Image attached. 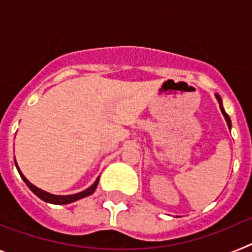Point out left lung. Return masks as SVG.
Instances as JSON below:
<instances>
[{"instance_id":"8db88e82","label":"left lung","mask_w":252,"mask_h":252,"mask_svg":"<svg viewBox=\"0 0 252 252\" xmlns=\"http://www.w3.org/2000/svg\"><path fill=\"white\" fill-rule=\"evenodd\" d=\"M216 97H217V99H218V103H220V108H221V111H222V115L224 116V119H226V122H227V125H228V127H231V120H230V117H228V115H227L226 112H224V110H223V106H222V99H221V97H220V95H216Z\"/></svg>"}]
</instances>
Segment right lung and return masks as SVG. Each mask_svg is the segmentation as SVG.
I'll return each mask as SVG.
<instances>
[{"mask_svg": "<svg viewBox=\"0 0 252 252\" xmlns=\"http://www.w3.org/2000/svg\"><path fill=\"white\" fill-rule=\"evenodd\" d=\"M15 165H16L17 170H19L20 177H21L22 180L25 182L26 186H28L29 188H30L31 192L34 193V194H36L37 197H39L40 199H43L44 202H48V203H53V204H68V203H72V202L78 201V199H81V198H84V197H88V195H91L95 190L97 186H98L99 178H97V180H95L94 183H93L92 186H91L88 189L83 190V192L77 193V194H72V195H54V194H50V193H48V192H44V190L39 189V188H37V187L32 186V184H31L30 182H29V180L26 179L25 177H24V174H22V173H21V170H20V169H19V166H17L16 160H15Z\"/></svg>", "mask_w": 252, "mask_h": 252, "instance_id": "right-lung-1", "label": "right lung"}]
</instances>
